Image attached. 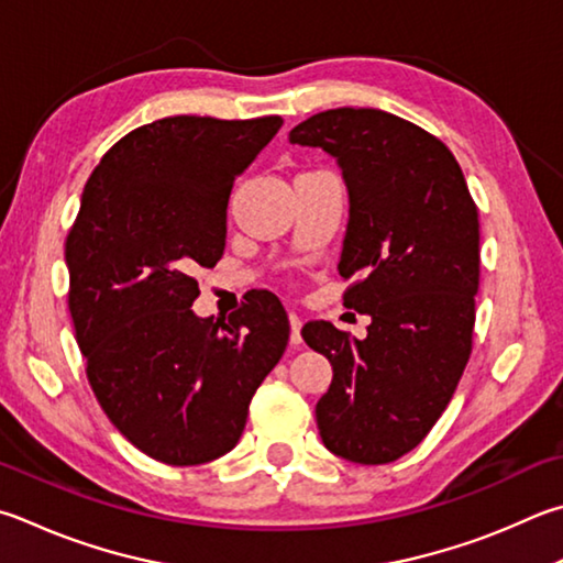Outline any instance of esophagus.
<instances>
[{"label":"esophagus","instance_id":"34e87169","mask_svg":"<svg viewBox=\"0 0 563 563\" xmlns=\"http://www.w3.org/2000/svg\"><path fill=\"white\" fill-rule=\"evenodd\" d=\"M288 320H290V344L292 346H300L302 344V334H300V330H302V320L295 312H290L288 314Z\"/></svg>","mask_w":563,"mask_h":563}]
</instances>
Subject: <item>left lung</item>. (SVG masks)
I'll return each instance as SVG.
<instances>
[{"instance_id": "left-lung-1", "label": "left lung", "mask_w": 563, "mask_h": 563, "mask_svg": "<svg viewBox=\"0 0 563 563\" xmlns=\"http://www.w3.org/2000/svg\"><path fill=\"white\" fill-rule=\"evenodd\" d=\"M322 147L350 191L340 275L344 305L369 314L364 340L308 322L302 340L332 364L314 416L327 451L382 465L423 441L473 350L479 221L441 140L374 108L324 110L290 130Z\"/></svg>"}]
</instances>
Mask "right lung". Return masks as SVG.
I'll return each instance as SVG.
<instances>
[{
  "instance_id": "add662e5",
  "label": "right lung",
  "mask_w": 563,
  "mask_h": 563,
  "mask_svg": "<svg viewBox=\"0 0 563 563\" xmlns=\"http://www.w3.org/2000/svg\"><path fill=\"white\" fill-rule=\"evenodd\" d=\"M278 115L162 118L112 145L66 239L68 310L112 426L150 457L201 465L229 453L288 346V314L258 292L227 322L197 317L194 271L227 246L233 181Z\"/></svg>"
}]
</instances>
